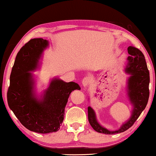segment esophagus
<instances>
[{"label":"esophagus","mask_w":156,"mask_h":156,"mask_svg":"<svg viewBox=\"0 0 156 156\" xmlns=\"http://www.w3.org/2000/svg\"><path fill=\"white\" fill-rule=\"evenodd\" d=\"M89 82H90V79L89 77H84L82 80V85L84 87H87L89 84Z\"/></svg>","instance_id":"obj_1"}]
</instances>
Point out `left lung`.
Instances as JSON below:
<instances>
[{"label": "left lung", "mask_w": 156, "mask_h": 156, "mask_svg": "<svg viewBox=\"0 0 156 156\" xmlns=\"http://www.w3.org/2000/svg\"><path fill=\"white\" fill-rule=\"evenodd\" d=\"M128 52L130 56L127 58V65L124 72L129 75L127 79L126 91L132 106L131 116L126 121L122 123L119 129L110 131L99 124L94 110L91 106H89V122L94 130L99 133L112 135L126 131L137 120L148 103L150 75L145 57L141 51L133 46H129L128 48Z\"/></svg>", "instance_id": "obj_1"}]
</instances>
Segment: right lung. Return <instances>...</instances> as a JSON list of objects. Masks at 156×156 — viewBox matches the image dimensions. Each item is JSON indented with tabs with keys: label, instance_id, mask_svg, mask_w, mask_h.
<instances>
[{
	"label": "right lung",
	"instance_id": "right-lung-1",
	"mask_svg": "<svg viewBox=\"0 0 156 156\" xmlns=\"http://www.w3.org/2000/svg\"><path fill=\"white\" fill-rule=\"evenodd\" d=\"M48 47L47 40L34 38L20 49L12 68L7 94L8 106L20 122L39 133L58 131L70 94L81 89L75 82L54 77L40 97L36 94L35 79L31 72L39 68L44 50Z\"/></svg>",
	"mask_w": 156,
	"mask_h": 156
}]
</instances>
